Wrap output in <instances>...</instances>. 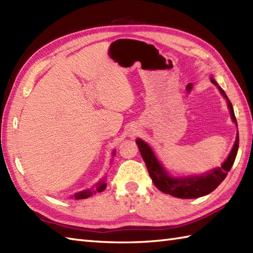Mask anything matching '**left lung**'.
Here are the masks:
<instances>
[{"label":"left lung","mask_w":253,"mask_h":253,"mask_svg":"<svg viewBox=\"0 0 253 253\" xmlns=\"http://www.w3.org/2000/svg\"><path fill=\"white\" fill-rule=\"evenodd\" d=\"M211 82L217 85V88L221 91L224 98L227 100L232 120L237 124L233 105L230 103L229 99L227 98L226 93H225L224 90L216 84L215 80L211 78ZM137 144L144 163L147 165L149 175L152 178L153 184L159 190L164 193H168V195L174 196L176 198L193 199L211 193L214 189H216L217 186L221 184L225 178H226L228 171L232 169V166L235 162L236 155H237L239 147V133H237L235 144L228 155L227 160L225 161L221 168H217L215 169L209 171V173L202 176H189L185 177V178H174V177H170L162 168V165L160 164L157 158H155L151 148H150L146 142L142 141L141 139H137Z\"/></svg>","instance_id":"1"}]
</instances>
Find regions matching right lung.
<instances>
[{"label":"right lung","instance_id":"obj_1","mask_svg":"<svg viewBox=\"0 0 253 253\" xmlns=\"http://www.w3.org/2000/svg\"><path fill=\"white\" fill-rule=\"evenodd\" d=\"M105 187H106V184L104 182V180H102V181H100L98 185H96V187L94 188V189H88V190H84V191H82V192H79V193H76V195L74 196V198L75 199H85V198H88V197H90L91 195H92V193H94L95 191H103L104 189H105Z\"/></svg>","mask_w":253,"mask_h":253}]
</instances>
